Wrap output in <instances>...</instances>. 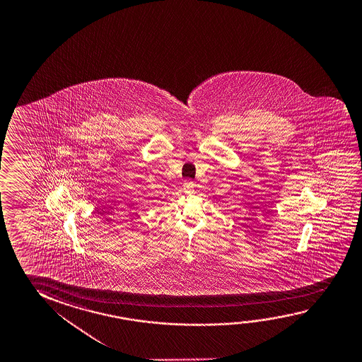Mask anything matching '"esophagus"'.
I'll return each mask as SVG.
<instances>
[{"mask_svg":"<svg viewBox=\"0 0 362 362\" xmlns=\"http://www.w3.org/2000/svg\"><path fill=\"white\" fill-rule=\"evenodd\" d=\"M194 187H196V184L193 183L192 180H185V182H184L183 188L185 193H190V192H193V190H194Z\"/></svg>","mask_w":362,"mask_h":362,"instance_id":"obj_1","label":"esophagus"}]
</instances>
